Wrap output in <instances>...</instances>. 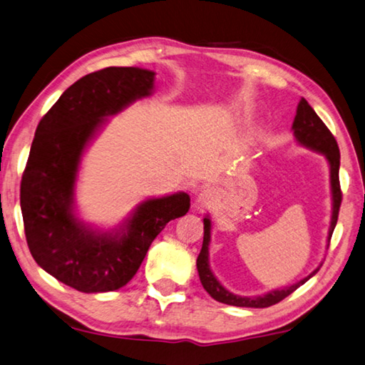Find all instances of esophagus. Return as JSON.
<instances>
[{"mask_svg":"<svg viewBox=\"0 0 365 365\" xmlns=\"http://www.w3.org/2000/svg\"><path fill=\"white\" fill-rule=\"evenodd\" d=\"M213 195H215V192L212 189H203L202 192L199 194V197H197V200H195L197 207H207L208 203L213 200Z\"/></svg>","mask_w":365,"mask_h":365,"instance_id":"obj_1","label":"esophagus"}]
</instances>
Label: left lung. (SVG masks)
<instances>
[{
	"label": "left lung",
	"instance_id": "8db88e82",
	"mask_svg": "<svg viewBox=\"0 0 365 365\" xmlns=\"http://www.w3.org/2000/svg\"><path fill=\"white\" fill-rule=\"evenodd\" d=\"M293 134L299 144L309 147L312 150H317L325 155L329 160L330 165V184H331V199H334V210H331V221H330V229H329V242L331 239V234H334V229L338 221V212H340L341 205V189H340V178H338V170H340V149H338V144L334 138V134L325 126L324 121L319 118V115L314 112L308 101L302 98L297 108L295 120H293ZM210 229H212V222L208 218H203V244L199 258H197V269H199L200 282L203 285L210 297L215 298L216 302L231 304V306H240V308H267V306H272L279 302H282L290 293L295 292L299 285L314 276L319 271V267L311 272L308 277L299 280L298 284L287 287V289L280 290H272L266 293L263 297H239L234 295L229 290L222 287L218 279L213 276L212 269H210L208 264V245H210Z\"/></svg>",
	"mask_w": 365,
	"mask_h": 365
}]
</instances>
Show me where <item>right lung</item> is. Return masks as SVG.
Instances as JSON below:
<instances>
[{
  "label": "right lung",
  "instance_id": "add662e5",
  "mask_svg": "<svg viewBox=\"0 0 365 365\" xmlns=\"http://www.w3.org/2000/svg\"><path fill=\"white\" fill-rule=\"evenodd\" d=\"M150 70L107 67L67 88L40 120L21 182L25 239L38 266L72 289L113 292L138 272L166 222L190 208L179 192L140 203L121 232H96L73 215L81 153L104 123L153 89Z\"/></svg>",
  "mask_w": 365,
  "mask_h": 365
}]
</instances>
